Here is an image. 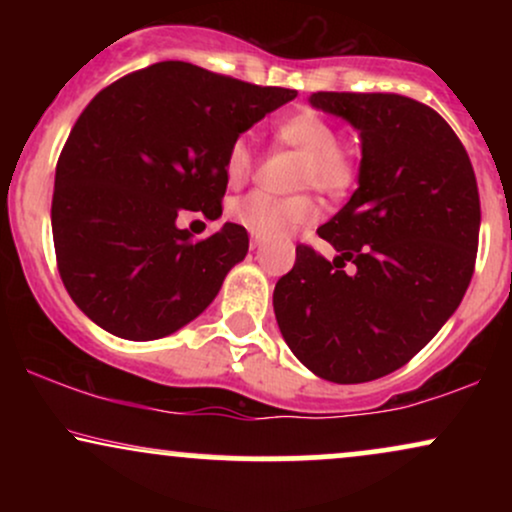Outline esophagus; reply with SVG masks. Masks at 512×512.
I'll return each mask as SVG.
<instances>
[{
	"mask_svg": "<svg viewBox=\"0 0 512 512\" xmlns=\"http://www.w3.org/2000/svg\"><path fill=\"white\" fill-rule=\"evenodd\" d=\"M260 245H262V240H260V238H257V236H250V248H252V250H257V248H260Z\"/></svg>",
	"mask_w": 512,
	"mask_h": 512,
	"instance_id": "obj_1",
	"label": "esophagus"
}]
</instances>
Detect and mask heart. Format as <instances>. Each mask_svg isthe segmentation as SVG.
I'll return each instance as SVG.
<instances>
[{
	"mask_svg": "<svg viewBox=\"0 0 512 512\" xmlns=\"http://www.w3.org/2000/svg\"><path fill=\"white\" fill-rule=\"evenodd\" d=\"M276 144L303 154L298 168L296 185L301 190H317L322 195L339 199L354 190L358 168L349 149L339 144V132L327 117L313 110H301L289 117H281L272 127ZM257 151L255 142L243 134L228 146L226 173L228 185L236 187L250 178L255 170ZM231 219L248 228L250 233L264 238H281L298 228L310 226L317 219V202L310 195L274 197L269 192L255 190L231 204Z\"/></svg>",
	"mask_w": 512,
	"mask_h": 512,
	"instance_id": "b5f03b06",
	"label": "heart"
}]
</instances>
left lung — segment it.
<instances>
[{
    "mask_svg": "<svg viewBox=\"0 0 512 512\" xmlns=\"http://www.w3.org/2000/svg\"><path fill=\"white\" fill-rule=\"evenodd\" d=\"M310 105L361 134L358 187L317 228L339 255L298 245L274 313L305 368L368 383L411 361L460 305L479 248L477 178L452 127L414 98L317 91Z\"/></svg>",
    "mask_w": 512,
    "mask_h": 512,
    "instance_id": "8db88e82",
    "label": "left lung"
}]
</instances>
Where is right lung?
Wrapping results in <instances>:
<instances>
[{"instance_id": "1", "label": "right lung", "mask_w": 512, "mask_h": 512, "mask_svg": "<svg viewBox=\"0 0 512 512\" xmlns=\"http://www.w3.org/2000/svg\"><path fill=\"white\" fill-rule=\"evenodd\" d=\"M296 98L190 62H158L105 86L69 132L55 173L57 269L81 313L149 342L207 310L248 231L223 223L195 240L178 214L221 216L226 163L245 129Z\"/></svg>"}]
</instances>
